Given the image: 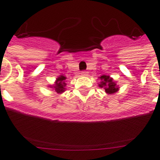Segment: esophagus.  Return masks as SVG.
Here are the masks:
<instances>
[{"label":"esophagus","instance_id":"obj_1","mask_svg":"<svg viewBox=\"0 0 160 160\" xmlns=\"http://www.w3.org/2000/svg\"><path fill=\"white\" fill-rule=\"evenodd\" d=\"M88 73L86 72V71H82L81 72V75H83V76H85V75H87Z\"/></svg>","mask_w":160,"mask_h":160}]
</instances>
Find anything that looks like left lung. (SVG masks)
I'll list each match as a JSON object with an SVG mask.
<instances>
[{
	"instance_id": "obj_1",
	"label": "left lung",
	"mask_w": 160,
	"mask_h": 160,
	"mask_svg": "<svg viewBox=\"0 0 160 160\" xmlns=\"http://www.w3.org/2000/svg\"><path fill=\"white\" fill-rule=\"evenodd\" d=\"M99 79L100 80V82L98 83L99 87L103 88L106 94L112 95L119 91V85H117L116 81H114V79L110 77L109 75H101L99 77Z\"/></svg>"
}]
</instances>
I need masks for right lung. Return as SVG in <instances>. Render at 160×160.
<instances>
[{"label": "right lung", "instance_id": "obj_1", "mask_svg": "<svg viewBox=\"0 0 160 160\" xmlns=\"http://www.w3.org/2000/svg\"><path fill=\"white\" fill-rule=\"evenodd\" d=\"M66 80V77H65V75H60V76H58L56 78V80L55 81V84L54 85H49L48 87L51 88L52 90H54L56 93L58 94H62L66 90V83H65V80Z\"/></svg>", "mask_w": 160, "mask_h": 160}]
</instances>
